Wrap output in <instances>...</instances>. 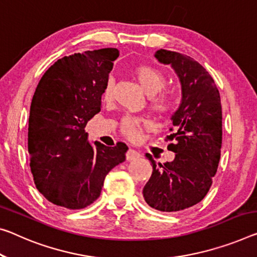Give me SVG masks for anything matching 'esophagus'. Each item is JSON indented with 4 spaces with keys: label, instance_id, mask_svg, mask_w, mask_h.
I'll list each match as a JSON object with an SVG mask.
<instances>
[{
    "label": "esophagus",
    "instance_id": "34e87169",
    "mask_svg": "<svg viewBox=\"0 0 257 257\" xmlns=\"http://www.w3.org/2000/svg\"><path fill=\"white\" fill-rule=\"evenodd\" d=\"M141 157V153L138 152L136 150H133V149H129L127 151V153H125V158H127L128 161H132V160H135V159L140 158Z\"/></svg>",
    "mask_w": 257,
    "mask_h": 257
}]
</instances>
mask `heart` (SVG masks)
I'll return each mask as SVG.
<instances>
[{"instance_id": "1", "label": "heart", "mask_w": 257, "mask_h": 257, "mask_svg": "<svg viewBox=\"0 0 257 257\" xmlns=\"http://www.w3.org/2000/svg\"><path fill=\"white\" fill-rule=\"evenodd\" d=\"M135 76L144 92L151 97V105L159 113L169 115L177 107V100L169 93H159L166 85V76L159 68L150 65H142L135 70ZM112 80H108L105 84L103 91V98L109 100L112 97ZM158 95H157L156 93ZM146 125V121L140 117L127 116L122 120L121 132L129 140H138L141 136L142 129Z\"/></svg>"}]
</instances>
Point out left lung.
Here are the masks:
<instances>
[{"instance_id":"8db88e82","label":"left lung","mask_w":257,"mask_h":257,"mask_svg":"<svg viewBox=\"0 0 257 257\" xmlns=\"http://www.w3.org/2000/svg\"><path fill=\"white\" fill-rule=\"evenodd\" d=\"M159 63L170 65L181 82L182 100L172 116L168 149L172 162L156 164L143 189L146 203L160 211H180L200 202L217 172L222 148L221 97L213 77L197 60L180 52L158 50Z\"/></svg>"}]
</instances>
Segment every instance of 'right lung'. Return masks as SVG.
I'll use <instances>...</instances> for the list:
<instances>
[{
	"instance_id": "right-lung-1",
	"label": "right lung",
	"mask_w": 257,
	"mask_h": 257,
	"mask_svg": "<svg viewBox=\"0 0 257 257\" xmlns=\"http://www.w3.org/2000/svg\"><path fill=\"white\" fill-rule=\"evenodd\" d=\"M115 48L65 56L35 89L28 119V153L34 183L44 198L82 209L100 195L106 175L125 160L127 145L89 143L85 125L100 111Z\"/></svg>"
}]
</instances>
